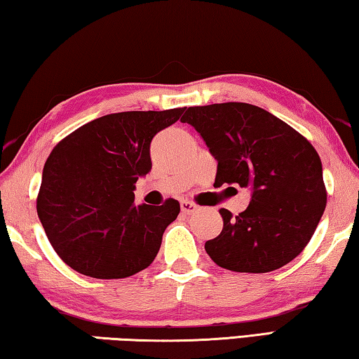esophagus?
Here are the masks:
<instances>
[{"label":"esophagus","instance_id":"1","mask_svg":"<svg viewBox=\"0 0 359 359\" xmlns=\"http://www.w3.org/2000/svg\"><path fill=\"white\" fill-rule=\"evenodd\" d=\"M197 210H198V207L196 205V203H192L191 201L181 202V212H183L184 215H192V213H196Z\"/></svg>","mask_w":359,"mask_h":359}]
</instances>
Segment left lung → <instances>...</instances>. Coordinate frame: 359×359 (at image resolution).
Segmentation results:
<instances>
[{
	"label": "left lung",
	"instance_id": "obj_1",
	"mask_svg": "<svg viewBox=\"0 0 359 359\" xmlns=\"http://www.w3.org/2000/svg\"><path fill=\"white\" fill-rule=\"evenodd\" d=\"M189 123L217 158L218 186L250 189L237 217L226 208L223 231L205 242L218 266L269 273L305 249L327 202L323 165L311 142L268 110L245 102L186 109Z\"/></svg>",
	"mask_w": 359,
	"mask_h": 359
}]
</instances>
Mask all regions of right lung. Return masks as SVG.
<instances>
[{"label":"right lung","mask_w":359,"mask_h":359,"mask_svg":"<svg viewBox=\"0 0 359 359\" xmlns=\"http://www.w3.org/2000/svg\"><path fill=\"white\" fill-rule=\"evenodd\" d=\"M184 109L109 114L57 142L43 168L38 218L72 269L122 279L154 262L180 202L135 203L136 181L152 168L151 141Z\"/></svg>","instance_id":"1"}]
</instances>
